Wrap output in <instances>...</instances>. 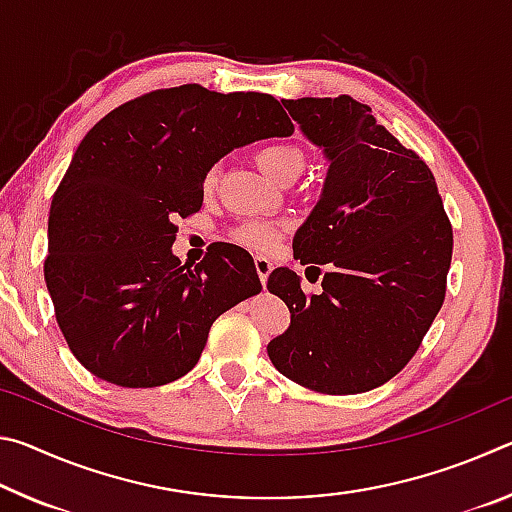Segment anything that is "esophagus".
<instances>
[{
    "instance_id": "esophagus-1",
    "label": "esophagus",
    "mask_w": 512,
    "mask_h": 512,
    "mask_svg": "<svg viewBox=\"0 0 512 512\" xmlns=\"http://www.w3.org/2000/svg\"><path fill=\"white\" fill-rule=\"evenodd\" d=\"M255 268H257V275H259V280H262V284H266V280H268V275H271V271H273V262L268 257H255Z\"/></svg>"
}]
</instances>
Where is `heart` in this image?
I'll list each match as a JSON object with an SVG mask.
<instances>
[{
  "instance_id": "1",
  "label": "heart",
  "mask_w": 512,
  "mask_h": 512,
  "mask_svg": "<svg viewBox=\"0 0 512 512\" xmlns=\"http://www.w3.org/2000/svg\"><path fill=\"white\" fill-rule=\"evenodd\" d=\"M255 160L266 176L282 180L284 176H289V173H300L302 164H305V153H302L296 144L280 142V144H268L264 149H259ZM216 183H219V169L212 167L203 178L205 192H212ZM284 230H287V225L284 223L253 219L237 225V228L230 232V239L235 241V244L268 253V250H273L277 244H280Z\"/></svg>"
}]
</instances>
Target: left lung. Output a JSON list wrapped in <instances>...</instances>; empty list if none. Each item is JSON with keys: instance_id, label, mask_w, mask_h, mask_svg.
<instances>
[{"instance_id": "8db88e82", "label": "left lung", "mask_w": 512, "mask_h": 512, "mask_svg": "<svg viewBox=\"0 0 512 512\" xmlns=\"http://www.w3.org/2000/svg\"><path fill=\"white\" fill-rule=\"evenodd\" d=\"M282 103L329 160L293 257L329 268L318 296H307L289 268L268 275V291L291 311L268 357L309 391L366 393L413 359L443 307L452 223L427 162L377 124L366 103L348 94Z\"/></svg>"}]
</instances>
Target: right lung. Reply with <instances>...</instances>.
Segmentation results:
<instances>
[{"label": "right lung", "instance_id": "right-lung-1", "mask_svg": "<svg viewBox=\"0 0 512 512\" xmlns=\"http://www.w3.org/2000/svg\"><path fill=\"white\" fill-rule=\"evenodd\" d=\"M291 133L271 94L198 83L146 92L90 128L51 201L45 257L58 327L81 366L124 388L196 366L214 320L262 282L232 244L180 264L173 221L201 210L205 173L225 153Z\"/></svg>", "mask_w": 512, "mask_h": 512}]
</instances>
